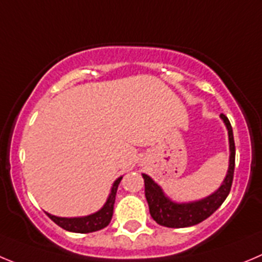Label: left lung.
<instances>
[{
    "label": "left lung",
    "instance_id": "left-lung-1",
    "mask_svg": "<svg viewBox=\"0 0 262 262\" xmlns=\"http://www.w3.org/2000/svg\"><path fill=\"white\" fill-rule=\"evenodd\" d=\"M220 117L227 129L230 155H229L227 173L216 191L194 202H174L165 194L160 185H158L150 176L145 173L142 174L145 180V195L148 203V208H150V214L161 226L173 227V229L194 226L214 213L230 192L234 167H235V143H234L233 128L229 119L224 114L220 115Z\"/></svg>",
    "mask_w": 262,
    "mask_h": 262
}]
</instances>
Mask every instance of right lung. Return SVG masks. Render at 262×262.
<instances>
[{
    "instance_id": "1",
    "label": "right lung",
    "mask_w": 262,
    "mask_h": 262,
    "mask_svg": "<svg viewBox=\"0 0 262 262\" xmlns=\"http://www.w3.org/2000/svg\"><path fill=\"white\" fill-rule=\"evenodd\" d=\"M123 176L117 178L111 186V191H110L108 198H107L106 203L103 204L101 209H98L97 212L88 216L81 217H58L50 214L46 212L49 217L53 220L58 226L67 231H72V233H80V234H88V233H94V231L102 230L108 224L111 222L112 214H114V204H115V198H116L117 187L121 181Z\"/></svg>"
}]
</instances>
